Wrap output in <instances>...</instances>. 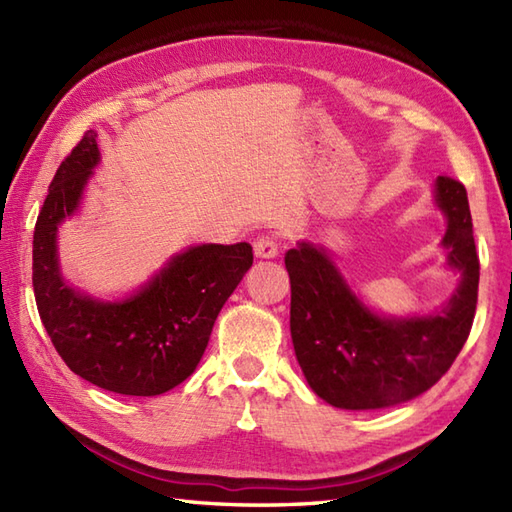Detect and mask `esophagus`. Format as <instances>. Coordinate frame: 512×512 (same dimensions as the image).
I'll list each match as a JSON object with an SVG mask.
<instances>
[{
	"label": "esophagus",
	"mask_w": 512,
	"mask_h": 512,
	"mask_svg": "<svg viewBox=\"0 0 512 512\" xmlns=\"http://www.w3.org/2000/svg\"><path fill=\"white\" fill-rule=\"evenodd\" d=\"M279 248H281V242H279L277 235H262V237H257L255 242H253L255 255L262 257V259L277 257L279 255Z\"/></svg>",
	"instance_id": "1"
}]
</instances>
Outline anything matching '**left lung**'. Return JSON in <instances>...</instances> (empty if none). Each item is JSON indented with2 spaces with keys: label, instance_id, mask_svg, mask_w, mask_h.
Returning a JSON list of instances; mask_svg holds the SVG:
<instances>
[{
  "label": "left lung",
  "instance_id": "obj_1",
  "mask_svg": "<svg viewBox=\"0 0 512 512\" xmlns=\"http://www.w3.org/2000/svg\"><path fill=\"white\" fill-rule=\"evenodd\" d=\"M449 220L442 244L462 284L436 317L380 319L345 286L323 250L299 244L286 253L290 332L297 361L314 394L339 409H383L420 396L449 372L469 339L480 257L464 184L436 182Z\"/></svg>",
  "mask_w": 512,
  "mask_h": 512
}]
</instances>
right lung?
Wrapping results in <instances>:
<instances>
[{"label": "right lung", "instance_id": "1", "mask_svg": "<svg viewBox=\"0 0 512 512\" xmlns=\"http://www.w3.org/2000/svg\"><path fill=\"white\" fill-rule=\"evenodd\" d=\"M96 162L99 147L90 129L50 182L32 239L37 310L74 374L116 394L158 396L198 367L217 314L253 266V248L246 242L189 248L121 303L79 295L59 275L57 226L74 213Z\"/></svg>", "mask_w": 512, "mask_h": 512}]
</instances>
